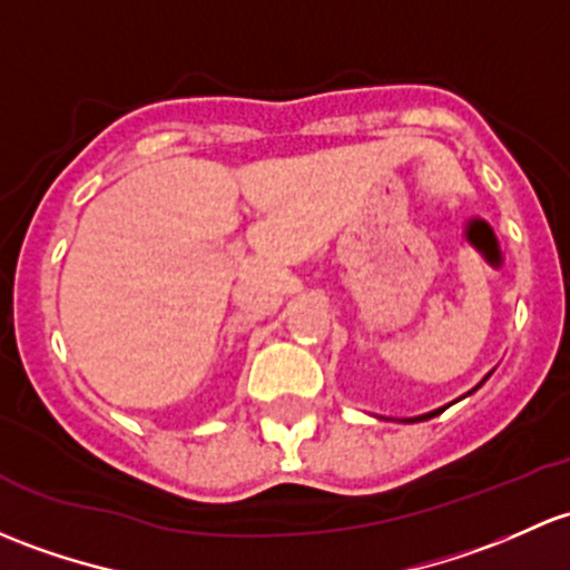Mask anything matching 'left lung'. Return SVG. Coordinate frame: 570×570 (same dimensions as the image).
<instances>
[{
  "label": "left lung",
  "mask_w": 570,
  "mask_h": 570,
  "mask_svg": "<svg viewBox=\"0 0 570 570\" xmlns=\"http://www.w3.org/2000/svg\"><path fill=\"white\" fill-rule=\"evenodd\" d=\"M489 376H491V371H489V374H487V376H483V380H481V382H478V385H475V387H472V391H470V393H475V391H478V387H481V385H483V382H487V380H489ZM470 393H464V395H470ZM464 395H461V399H464ZM448 406H451V404L440 406V410H431V412H426V415H417V417H404V423H417V421H429V417H434V415H440V412H445V410H448Z\"/></svg>",
  "instance_id": "8db88e82"
}]
</instances>
